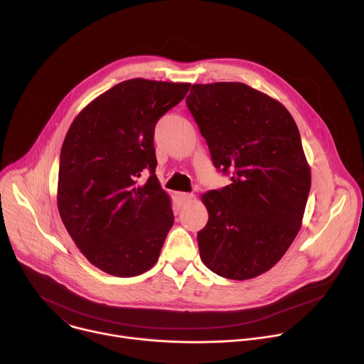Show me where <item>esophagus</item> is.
Instances as JSON below:
<instances>
[{
    "label": "esophagus",
    "instance_id": "obj_1",
    "mask_svg": "<svg viewBox=\"0 0 364 364\" xmlns=\"http://www.w3.org/2000/svg\"><path fill=\"white\" fill-rule=\"evenodd\" d=\"M194 198V194L193 193H178V200H180V203H188V201H191Z\"/></svg>",
    "mask_w": 364,
    "mask_h": 364
}]
</instances>
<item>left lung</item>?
Returning <instances> with one entry per match:
<instances>
[{"instance_id":"obj_1","label":"left lung","mask_w":364,"mask_h":364,"mask_svg":"<svg viewBox=\"0 0 364 364\" xmlns=\"http://www.w3.org/2000/svg\"><path fill=\"white\" fill-rule=\"evenodd\" d=\"M187 108L213 164L232 183L203 194V264L245 281L269 271L294 242L311 188L299 131L287 108L239 82L193 85Z\"/></svg>"}]
</instances>
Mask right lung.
Listing matches in <instances>:
<instances>
[{
	"mask_svg": "<svg viewBox=\"0 0 364 364\" xmlns=\"http://www.w3.org/2000/svg\"><path fill=\"white\" fill-rule=\"evenodd\" d=\"M190 86L141 77L121 82L93 99L66 134L59 213L79 250L103 272L136 277L159 261L174 215L155 176L154 129Z\"/></svg>",
	"mask_w": 364,
	"mask_h": 364,
	"instance_id": "add662e5",
	"label": "right lung"
}]
</instances>
